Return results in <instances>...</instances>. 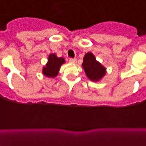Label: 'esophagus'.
<instances>
[{"mask_svg": "<svg viewBox=\"0 0 146 146\" xmlns=\"http://www.w3.org/2000/svg\"><path fill=\"white\" fill-rule=\"evenodd\" d=\"M77 62V59H73V58H70L69 59V62H71V63H75V62Z\"/></svg>", "mask_w": 146, "mask_h": 146, "instance_id": "obj_1", "label": "esophagus"}]
</instances>
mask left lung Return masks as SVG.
Wrapping results in <instances>:
<instances>
[{
    "mask_svg": "<svg viewBox=\"0 0 146 146\" xmlns=\"http://www.w3.org/2000/svg\"><path fill=\"white\" fill-rule=\"evenodd\" d=\"M82 66L87 78L92 81H99L106 74V68L96 60V56L91 52L85 54Z\"/></svg>",
    "mask_w": 146,
    "mask_h": 146,
    "instance_id": "obj_1",
    "label": "left lung"
}]
</instances>
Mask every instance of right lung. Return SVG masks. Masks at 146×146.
<instances>
[{
  "instance_id": "right-lung-1",
  "label": "right lung",
  "mask_w": 146,
  "mask_h": 146,
  "mask_svg": "<svg viewBox=\"0 0 146 146\" xmlns=\"http://www.w3.org/2000/svg\"><path fill=\"white\" fill-rule=\"evenodd\" d=\"M65 62V60L62 57H57L55 54H50L46 66L43 67V74L48 78H55L58 74L60 66Z\"/></svg>"
}]
</instances>
